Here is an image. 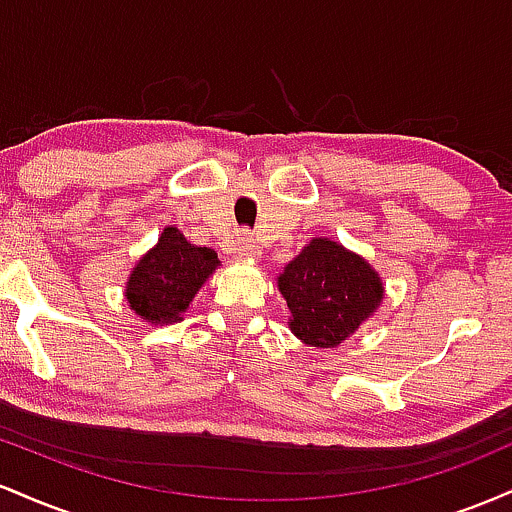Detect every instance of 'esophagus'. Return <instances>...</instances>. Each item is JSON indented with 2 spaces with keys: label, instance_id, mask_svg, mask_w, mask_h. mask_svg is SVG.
Listing matches in <instances>:
<instances>
[{
  "label": "esophagus",
  "instance_id": "34e87169",
  "mask_svg": "<svg viewBox=\"0 0 512 512\" xmlns=\"http://www.w3.org/2000/svg\"><path fill=\"white\" fill-rule=\"evenodd\" d=\"M231 255L238 257V260H252V257H257V245L252 243L248 231L236 233V240L231 245Z\"/></svg>",
  "mask_w": 512,
  "mask_h": 512
}]
</instances>
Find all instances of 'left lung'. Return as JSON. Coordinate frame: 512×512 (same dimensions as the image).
<instances>
[{
    "label": "left lung",
    "instance_id": "left-lung-1",
    "mask_svg": "<svg viewBox=\"0 0 512 512\" xmlns=\"http://www.w3.org/2000/svg\"><path fill=\"white\" fill-rule=\"evenodd\" d=\"M289 305V327L303 344L334 349L349 339L385 298L380 274L330 238H313L276 276Z\"/></svg>",
    "mask_w": 512,
    "mask_h": 512
}]
</instances>
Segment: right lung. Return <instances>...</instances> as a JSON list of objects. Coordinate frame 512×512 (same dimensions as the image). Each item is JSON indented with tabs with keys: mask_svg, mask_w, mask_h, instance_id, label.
I'll list each match as a JSON object with an SVG mask.
<instances>
[{
	"mask_svg": "<svg viewBox=\"0 0 512 512\" xmlns=\"http://www.w3.org/2000/svg\"><path fill=\"white\" fill-rule=\"evenodd\" d=\"M219 267L214 250L192 245L178 228L166 226L158 243L139 257L127 276L125 298L151 327L173 325Z\"/></svg>",
	"mask_w": 512,
	"mask_h": 512,
	"instance_id": "obj_1",
	"label": "right lung"
}]
</instances>
